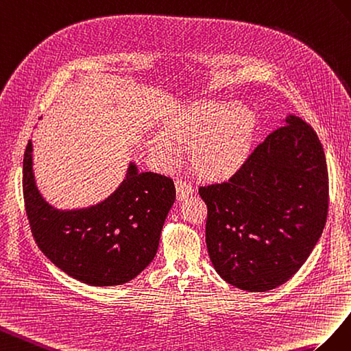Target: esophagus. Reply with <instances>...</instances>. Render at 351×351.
<instances>
[{
  "label": "esophagus",
  "instance_id": "obj_1",
  "mask_svg": "<svg viewBox=\"0 0 351 351\" xmlns=\"http://www.w3.org/2000/svg\"><path fill=\"white\" fill-rule=\"evenodd\" d=\"M175 185H176L178 199H184V198H186L188 195H191L194 193V188L191 186V184H188L186 181H184V179H178Z\"/></svg>",
  "mask_w": 351,
  "mask_h": 351
}]
</instances>
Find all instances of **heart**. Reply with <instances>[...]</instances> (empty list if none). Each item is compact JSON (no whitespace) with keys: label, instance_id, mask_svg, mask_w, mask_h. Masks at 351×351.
I'll return each mask as SVG.
<instances>
[{"label":"heart","instance_id":"b5f03b06","mask_svg":"<svg viewBox=\"0 0 351 351\" xmlns=\"http://www.w3.org/2000/svg\"><path fill=\"white\" fill-rule=\"evenodd\" d=\"M256 129L257 116L252 107L203 99L169 119L163 136L149 141V152L163 163H172L176 148H189L188 163L194 175L208 182H223L247 163Z\"/></svg>","mask_w":351,"mask_h":351}]
</instances>
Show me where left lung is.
<instances>
[{
    "instance_id": "obj_1",
    "label": "left lung",
    "mask_w": 351,
    "mask_h": 351,
    "mask_svg": "<svg viewBox=\"0 0 351 351\" xmlns=\"http://www.w3.org/2000/svg\"><path fill=\"white\" fill-rule=\"evenodd\" d=\"M207 204L206 244L216 272L262 293L287 282L322 235L329 186L313 128L289 114L228 182L199 186Z\"/></svg>"
}]
</instances>
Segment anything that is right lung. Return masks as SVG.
I'll use <instances>...</instances> for the list:
<instances>
[{
	"mask_svg": "<svg viewBox=\"0 0 351 351\" xmlns=\"http://www.w3.org/2000/svg\"><path fill=\"white\" fill-rule=\"evenodd\" d=\"M23 197L39 250L77 281L112 287L129 282L152 263L176 191L170 178L138 172L131 163L123 182L104 202L86 208H54L36 188L29 139Z\"/></svg>",
	"mask_w": 351,
	"mask_h": 351,
	"instance_id": "right-lung-1",
	"label": "right lung"
}]
</instances>
